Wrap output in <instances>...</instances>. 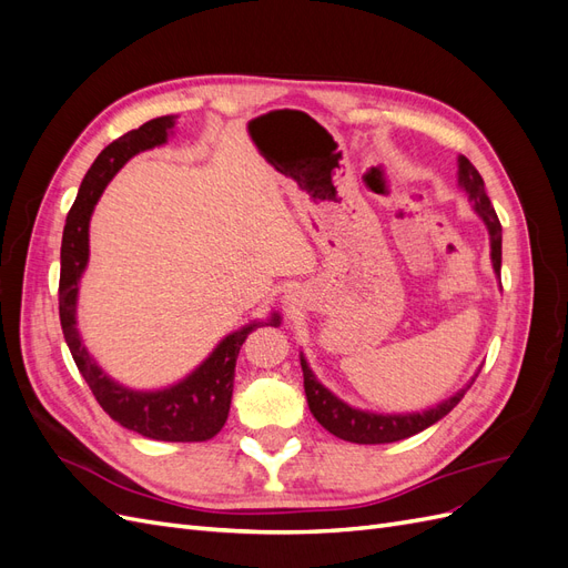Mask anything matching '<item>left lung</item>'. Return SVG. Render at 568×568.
Wrapping results in <instances>:
<instances>
[{"label":"left lung","mask_w":568,"mask_h":568,"mask_svg":"<svg viewBox=\"0 0 568 568\" xmlns=\"http://www.w3.org/2000/svg\"><path fill=\"white\" fill-rule=\"evenodd\" d=\"M457 186L471 203L474 213L484 220V225L490 236L493 272L500 277L503 227H500V220H497L493 205H490V199L486 194L484 178L478 175V170L471 165V161L467 156H457ZM301 367H303L305 398H307V407H311V412H313V417L336 438H343L348 443H359V445L403 440V438L415 436L432 424L440 422L464 398V393L471 388L474 379L480 372V369H476V374L467 382V386H462L457 393L450 395V398H445L443 403H438L434 407H426L422 412H372V409L348 405L346 400H341L336 393L326 388L317 379L311 365H307L303 353H301Z\"/></svg>","instance_id":"1"}]
</instances>
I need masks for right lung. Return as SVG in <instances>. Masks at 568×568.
I'll use <instances>...</instances> for the list:
<instances>
[{
    "label": "right lung",
    "mask_w": 568,
    "mask_h": 568,
    "mask_svg": "<svg viewBox=\"0 0 568 568\" xmlns=\"http://www.w3.org/2000/svg\"><path fill=\"white\" fill-rule=\"evenodd\" d=\"M175 123L178 115H161L149 120L142 128L130 130L101 151L88 170L63 227L59 317L63 338L71 348L80 374L92 388L97 403L104 407L113 422L153 440L194 443L213 438L225 426L239 351L257 326L282 324V315L277 311L270 313L267 320H251L222 336L217 346L192 372L161 388H132L115 382L109 372L101 369L78 329L80 280L90 263V220L94 205L118 170L136 153L163 146L175 134Z\"/></svg>",
    "instance_id": "obj_1"
}]
</instances>
